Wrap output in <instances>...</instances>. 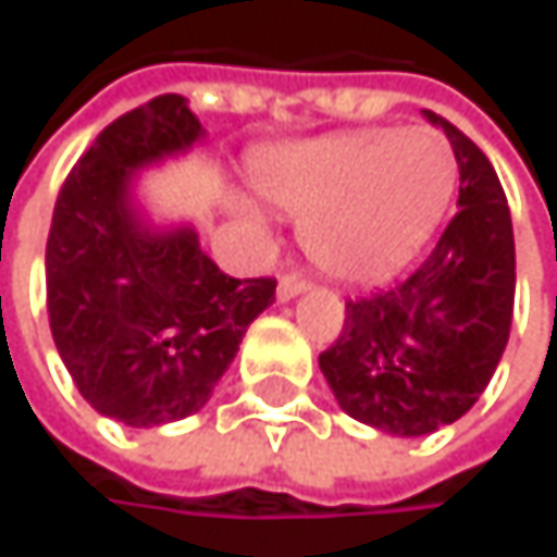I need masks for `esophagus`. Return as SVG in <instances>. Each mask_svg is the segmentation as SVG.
I'll return each instance as SVG.
<instances>
[{
    "label": "esophagus",
    "mask_w": 557,
    "mask_h": 557,
    "mask_svg": "<svg viewBox=\"0 0 557 557\" xmlns=\"http://www.w3.org/2000/svg\"><path fill=\"white\" fill-rule=\"evenodd\" d=\"M305 292H308V282H305V278H298V275H285V278L278 282L275 298H278V301H292V298H298V295H305Z\"/></svg>",
    "instance_id": "esophagus-1"
}]
</instances>
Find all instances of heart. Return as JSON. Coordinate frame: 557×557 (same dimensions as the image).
Returning a JSON list of instances; mask_svg holds the SVG:
<instances>
[{
  "mask_svg": "<svg viewBox=\"0 0 557 557\" xmlns=\"http://www.w3.org/2000/svg\"><path fill=\"white\" fill-rule=\"evenodd\" d=\"M252 184L301 220V246L318 269L373 282L403 269L437 230L457 187V158L424 126L350 129L262 151ZM236 216L259 243L272 236L256 203L239 200Z\"/></svg>",
  "mask_w": 557,
  "mask_h": 557,
  "instance_id": "1",
  "label": "heart"
}]
</instances>
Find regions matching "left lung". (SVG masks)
Returning <instances> with one entry per match:
<instances>
[{
  "label": "left lung",
  "mask_w": 557,
  "mask_h": 557,
  "mask_svg": "<svg viewBox=\"0 0 557 557\" xmlns=\"http://www.w3.org/2000/svg\"><path fill=\"white\" fill-rule=\"evenodd\" d=\"M421 113L454 148L460 210L412 275L347 301L344 331L318 360L337 406L393 437L434 434L473 409L516 301L512 220L493 164L447 120Z\"/></svg>",
  "instance_id": "obj_1"
}]
</instances>
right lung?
Masks as SVG:
<instances>
[{
    "instance_id": "obj_1",
    "label": "right lung",
    "mask_w": 557,
    "mask_h": 557,
    "mask_svg": "<svg viewBox=\"0 0 557 557\" xmlns=\"http://www.w3.org/2000/svg\"><path fill=\"white\" fill-rule=\"evenodd\" d=\"M207 139L187 100L164 94L110 123L54 203L45 282L54 347L100 416L158 428L200 412L272 278H230L187 220H151L139 174Z\"/></svg>"
}]
</instances>
